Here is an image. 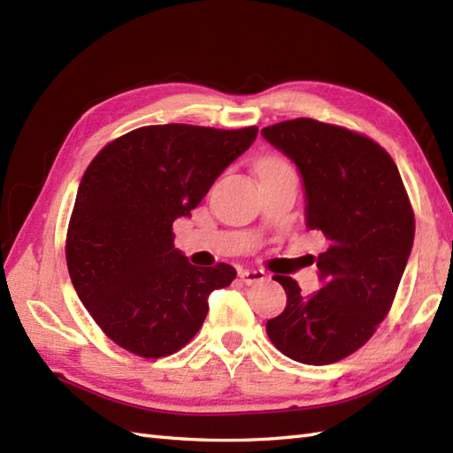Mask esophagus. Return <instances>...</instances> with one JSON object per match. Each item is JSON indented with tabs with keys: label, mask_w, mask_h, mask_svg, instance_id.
Masks as SVG:
<instances>
[{
	"label": "esophagus",
	"mask_w": 453,
	"mask_h": 453,
	"mask_svg": "<svg viewBox=\"0 0 453 453\" xmlns=\"http://www.w3.org/2000/svg\"><path fill=\"white\" fill-rule=\"evenodd\" d=\"M239 278H242V282L251 286V284H257V282H263L266 274L263 271H242L239 273Z\"/></svg>",
	"instance_id": "1"
}]
</instances>
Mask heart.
Masks as SVG:
<instances>
[{
    "label": "heart",
    "instance_id": "heart-1",
    "mask_svg": "<svg viewBox=\"0 0 453 453\" xmlns=\"http://www.w3.org/2000/svg\"><path fill=\"white\" fill-rule=\"evenodd\" d=\"M288 169H292V167L288 165L284 159L276 157V156H266L263 159H258V163H257L258 177L268 175V173H278V171H288Z\"/></svg>",
    "mask_w": 453,
    "mask_h": 453
}]
</instances>
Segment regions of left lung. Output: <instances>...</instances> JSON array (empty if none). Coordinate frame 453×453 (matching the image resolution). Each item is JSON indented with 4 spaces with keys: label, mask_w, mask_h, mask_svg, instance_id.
Wrapping results in <instances>:
<instances>
[{
    "label": "left lung",
    "mask_w": 453,
    "mask_h": 453,
    "mask_svg": "<svg viewBox=\"0 0 453 453\" xmlns=\"http://www.w3.org/2000/svg\"><path fill=\"white\" fill-rule=\"evenodd\" d=\"M261 134L300 169L305 226L326 239L317 257L319 292L303 296L290 276L274 274L288 302L266 321V334L296 362H339L388 317L415 239V211L395 161L364 134L313 119Z\"/></svg>",
    "instance_id": "obj_1"
}]
</instances>
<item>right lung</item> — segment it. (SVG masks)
I'll return each mask as SVG.
<instances>
[{
  "instance_id": "add662e5",
  "label": "right lung",
  "mask_w": 453,
  "mask_h": 453,
  "mask_svg": "<svg viewBox=\"0 0 453 453\" xmlns=\"http://www.w3.org/2000/svg\"><path fill=\"white\" fill-rule=\"evenodd\" d=\"M257 127H142L107 143L85 169L67 226L65 261L101 331L140 358H163L198 333L208 296L234 266L198 268L173 245V221L190 216Z\"/></svg>"
}]
</instances>
